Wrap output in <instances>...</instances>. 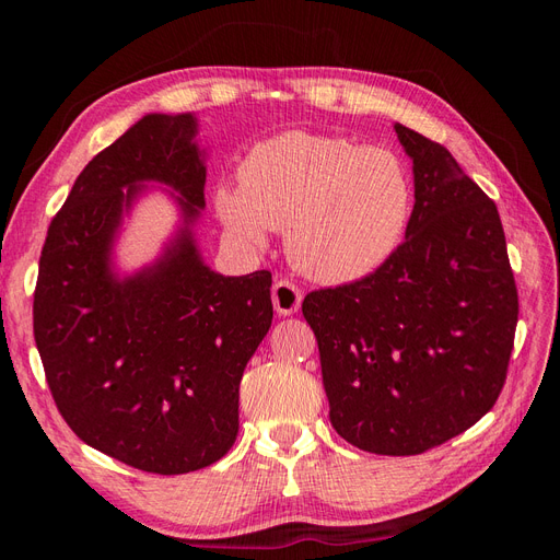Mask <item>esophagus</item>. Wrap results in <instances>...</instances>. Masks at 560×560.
<instances>
[{
    "instance_id": "esophagus-1",
    "label": "esophagus",
    "mask_w": 560,
    "mask_h": 560,
    "mask_svg": "<svg viewBox=\"0 0 560 560\" xmlns=\"http://www.w3.org/2000/svg\"><path fill=\"white\" fill-rule=\"evenodd\" d=\"M303 294L299 287L290 280H276L273 284V306L278 311V315H294L301 308Z\"/></svg>"
}]
</instances>
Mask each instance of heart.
Instances as JSON below:
<instances>
[{
    "mask_svg": "<svg viewBox=\"0 0 560 560\" xmlns=\"http://www.w3.org/2000/svg\"><path fill=\"white\" fill-rule=\"evenodd\" d=\"M413 191L404 165L383 149L306 130L254 144L238 184L222 182L214 210L233 243L257 249L284 229L290 261L327 284L362 280L404 238Z\"/></svg>",
    "mask_w": 560,
    "mask_h": 560,
    "instance_id": "obj_1",
    "label": "heart"
}]
</instances>
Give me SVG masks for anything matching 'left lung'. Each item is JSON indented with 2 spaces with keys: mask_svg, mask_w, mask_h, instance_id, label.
<instances>
[{
  "mask_svg": "<svg viewBox=\"0 0 560 560\" xmlns=\"http://www.w3.org/2000/svg\"><path fill=\"white\" fill-rule=\"evenodd\" d=\"M413 161L404 243L374 273L311 292L329 420L348 444L418 455L463 434L500 397L518 294L495 202L451 151L395 124Z\"/></svg>",
  "mask_w": 560,
  "mask_h": 560,
  "instance_id": "left-lung-1",
  "label": "left lung"
}]
</instances>
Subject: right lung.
<instances>
[{
    "instance_id": "obj_1",
    "label": "right lung",
    "mask_w": 560,
    "mask_h": 560,
    "mask_svg": "<svg viewBox=\"0 0 560 560\" xmlns=\"http://www.w3.org/2000/svg\"><path fill=\"white\" fill-rule=\"evenodd\" d=\"M196 114H147L83 167L48 226L35 341L83 444L151 474L217 463L238 436L243 371L273 319L270 273L222 276L196 243L206 149ZM165 185L180 226L135 275L113 266L122 217Z\"/></svg>"
}]
</instances>
